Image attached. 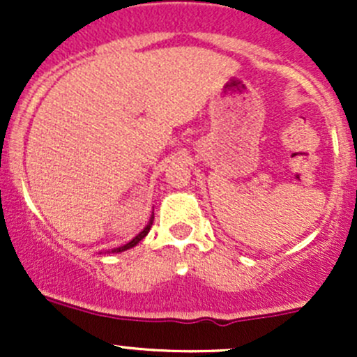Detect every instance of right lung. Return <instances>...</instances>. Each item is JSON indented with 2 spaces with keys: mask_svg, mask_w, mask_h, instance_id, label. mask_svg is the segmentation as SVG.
<instances>
[{
  "mask_svg": "<svg viewBox=\"0 0 357 357\" xmlns=\"http://www.w3.org/2000/svg\"><path fill=\"white\" fill-rule=\"evenodd\" d=\"M152 225H153V214H152V218H150L149 225H146L145 228H143V231H139L138 235H136L135 238L131 240V242H128V243H126V245H122V247H119V248H114V250H112V252H124V250H128V248H132L135 245H138V243L142 242V240L145 238L146 235H149V231H150V228H152Z\"/></svg>",
  "mask_w": 357,
  "mask_h": 357,
  "instance_id": "obj_1",
  "label": "right lung"
}]
</instances>
